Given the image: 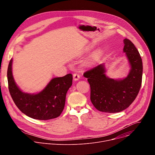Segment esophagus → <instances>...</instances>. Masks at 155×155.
Instances as JSON below:
<instances>
[{
    "label": "esophagus",
    "instance_id": "1",
    "mask_svg": "<svg viewBox=\"0 0 155 155\" xmlns=\"http://www.w3.org/2000/svg\"><path fill=\"white\" fill-rule=\"evenodd\" d=\"M73 77H74V80H78L80 78V75L77 73H75L73 75Z\"/></svg>",
    "mask_w": 155,
    "mask_h": 155
}]
</instances>
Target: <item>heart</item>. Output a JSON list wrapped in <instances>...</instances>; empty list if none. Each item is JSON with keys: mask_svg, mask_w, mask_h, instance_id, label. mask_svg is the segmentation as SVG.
<instances>
[{"mask_svg": "<svg viewBox=\"0 0 155 155\" xmlns=\"http://www.w3.org/2000/svg\"><path fill=\"white\" fill-rule=\"evenodd\" d=\"M97 56H98V54H96V56H95V57H96H96H97Z\"/></svg>", "mask_w": 155, "mask_h": 155, "instance_id": "b5f03b06", "label": "heart"}]
</instances>
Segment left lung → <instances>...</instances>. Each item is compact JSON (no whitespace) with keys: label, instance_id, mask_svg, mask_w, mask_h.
Segmentation results:
<instances>
[{"label":"left lung","instance_id":"obj_1","mask_svg":"<svg viewBox=\"0 0 155 155\" xmlns=\"http://www.w3.org/2000/svg\"><path fill=\"white\" fill-rule=\"evenodd\" d=\"M123 51L131 66L128 76L123 80H115L107 77L102 64L83 74L91 87L90 99L99 111L117 113L127 108L136 99L142 80V61L139 51L130 40H124Z\"/></svg>","mask_w":155,"mask_h":155}]
</instances>
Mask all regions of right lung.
<instances>
[{"instance_id": "1", "label": "right lung", "mask_w": 155, "mask_h": 155, "mask_svg": "<svg viewBox=\"0 0 155 155\" xmlns=\"http://www.w3.org/2000/svg\"><path fill=\"white\" fill-rule=\"evenodd\" d=\"M12 59L10 60L7 78L8 90L17 107L26 115L40 120H48L58 117L65 105V96L72 84V75L53 78L41 92L29 94L22 92L13 78Z\"/></svg>"}]
</instances>
